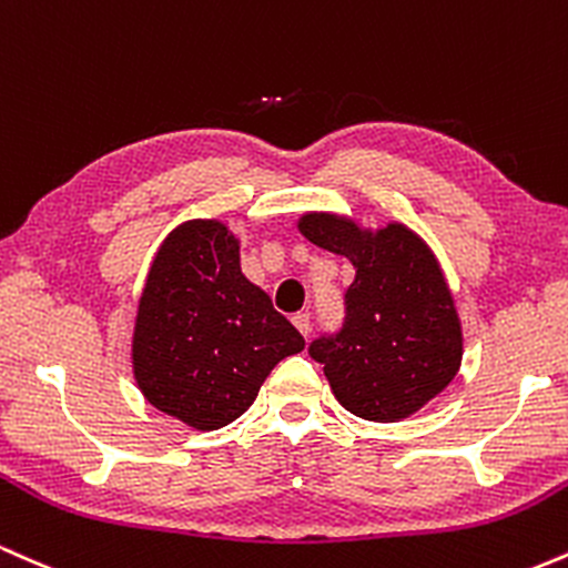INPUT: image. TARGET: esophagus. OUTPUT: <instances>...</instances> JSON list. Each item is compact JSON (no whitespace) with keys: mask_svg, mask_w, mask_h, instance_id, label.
<instances>
[{"mask_svg":"<svg viewBox=\"0 0 568 568\" xmlns=\"http://www.w3.org/2000/svg\"><path fill=\"white\" fill-rule=\"evenodd\" d=\"M292 324L301 329V335H308L311 333V314L308 311H297V314L292 316Z\"/></svg>","mask_w":568,"mask_h":568,"instance_id":"1","label":"esophagus"}]
</instances>
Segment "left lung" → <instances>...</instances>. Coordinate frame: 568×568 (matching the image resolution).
Here are the masks:
<instances>
[{"label":"left lung","instance_id":"1","mask_svg":"<svg viewBox=\"0 0 568 568\" xmlns=\"http://www.w3.org/2000/svg\"><path fill=\"white\" fill-rule=\"evenodd\" d=\"M297 231L356 267L343 327L308 346L337 403L381 424L422 410L454 381L464 354L462 322L435 252L399 222L373 233L348 216L311 212Z\"/></svg>","mask_w":568,"mask_h":568}]
</instances>
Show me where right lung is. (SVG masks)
<instances>
[{
  "label": "right lung",
  "instance_id": "1",
  "mask_svg": "<svg viewBox=\"0 0 568 568\" xmlns=\"http://www.w3.org/2000/svg\"><path fill=\"white\" fill-rule=\"evenodd\" d=\"M303 348L290 318L241 273L227 225L190 220L165 235L133 327V378L146 403L193 429H220Z\"/></svg>",
  "mask_w": 568,
  "mask_h": 568
}]
</instances>
